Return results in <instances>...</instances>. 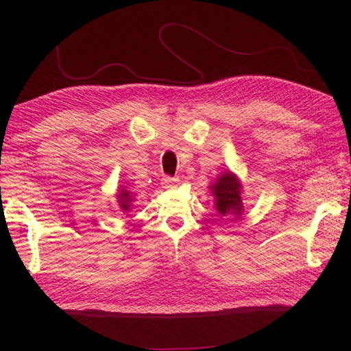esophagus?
Segmentation results:
<instances>
[{
    "mask_svg": "<svg viewBox=\"0 0 351 351\" xmlns=\"http://www.w3.org/2000/svg\"><path fill=\"white\" fill-rule=\"evenodd\" d=\"M176 184H180V180H178V178H171V176H164L162 178V186L164 187H171V186H176Z\"/></svg>",
    "mask_w": 351,
    "mask_h": 351,
    "instance_id": "1",
    "label": "esophagus"
}]
</instances>
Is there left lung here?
I'll use <instances>...</instances> for the list:
<instances>
[{"instance_id":"left-lung-1","label":"left lung","mask_w":351,"mask_h":351,"mask_svg":"<svg viewBox=\"0 0 351 351\" xmlns=\"http://www.w3.org/2000/svg\"><path fill=\"white\" fill-rule=\"evenodd\" d=\"M241 186L232 173H224L212 186V192L217 199V210L219 215H237L240 217L243 204L240 198Z\"/></svg>"}]
</instances>
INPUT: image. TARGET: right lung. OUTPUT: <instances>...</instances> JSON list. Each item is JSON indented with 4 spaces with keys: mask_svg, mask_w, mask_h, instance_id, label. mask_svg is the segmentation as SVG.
Returning <instances> with one entry per match:
<instances>
[{
    "mask_svg": "<svg viewBox=\"0 0 351 351\" xmlns=\"http://www.w3.org/2000/svg\"><path fill=\"white\" fill-rule=\"evenodd\" d=\"M117 198L122 210L127 212L130 209V203H132V192H128V190H121V193L117 195Z\"/></svg>",
    "mask_w": 351,
    "mask_h": 351,
    "instance_id": "add662e5",
    "label": "right lung"
}]
</instances>
